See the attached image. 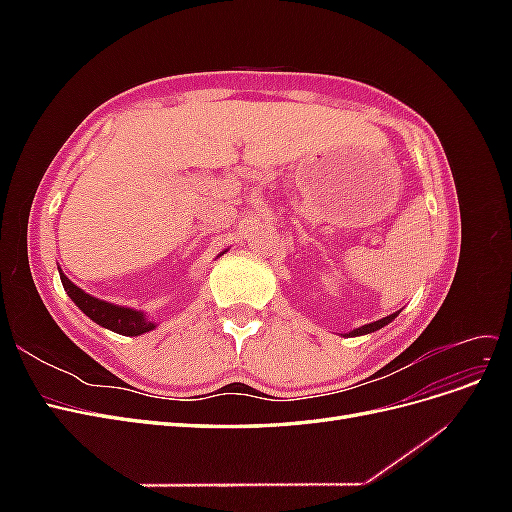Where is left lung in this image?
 <instances>
[{
	"label": "left lung",
	"instance_id": "1",
	"mask_svg": "<svg viewBox=\"0 0 512 512\" xmlns=\"http://www.w3.org/2000/svg\"><path fill=\"white\" fill-rule=\"evenodd\" d=\"M397 314H399V312H395V314H391V316H386V318H382V320L371 322V324H365V327L354 329V331H350V333H348V337H356V335H367V333H374V331H378V329L386 327V324H389L391 320H395V318H397Z\"/></svg>",
	"mask_w": 512,
	"mask_h": 512
}]
</instances>
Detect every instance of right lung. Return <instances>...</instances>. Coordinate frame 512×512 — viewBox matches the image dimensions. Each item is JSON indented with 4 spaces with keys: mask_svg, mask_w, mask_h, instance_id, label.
<instances>
[{
    "mask_svg": "<svg viewBox=\"0 0 512 512\" xmlns=\"http://www.w3.org/2000/svg\"><path fill=\"white\" fill-rule=\"evenodd\" d=\"M59 277H61V284H64V290L68 292V297L76 303V307H79L81 312L85 316H89L96 324H100V327L111 329L119 335H132V337L156 329V322H151L143 312H138V309H130V307L115 305V303L91 297V294H87L85 290L72 284L68 277L61 273V269H59Z\"/></svg>",
    "mask_w": 512,
    "mask_h": 512,
    "instance_id": "1",
    "label": "right lung"
}]
</instances>
